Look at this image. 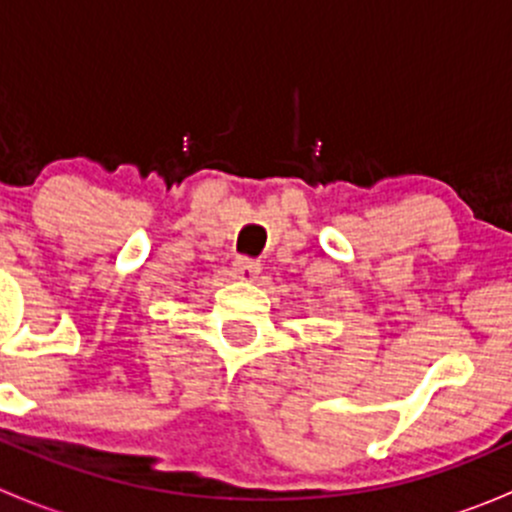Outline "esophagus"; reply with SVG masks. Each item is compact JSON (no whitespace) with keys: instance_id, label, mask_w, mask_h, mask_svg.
<instances>
[{"instance_id":"34e87169","label":"esophagus","mask_w":512,"mask_h":512,"mask_svg":"<svg viewBox=\"0 0 512 512\" xmlns=\"http://www.w3.org/2000/svg\"><path fill=\"white\" fill-rule=\"evenodd\" d=\"M257 272H260V262L252 260V257L240 255V257H237V260H235V275L240 277V280L250 282L252 277L257 275Z\"/></svg>"}]
</instances>
